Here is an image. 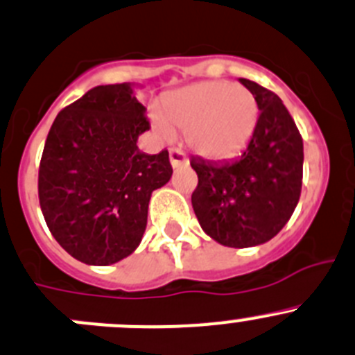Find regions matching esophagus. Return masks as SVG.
Listing matches in <instances>:
<instances>
[{
	"mask_svg": "<svg viewBox=\"0 0 355 355\" xmlns=\"http://www.w3.org/2000/svg\"><path fill=\"white\" fill-rule=\"evenodd\" d=\"M170 163H171V166H173V168L184 166V164H187V156H185L182 150L171 149L170 150Z\"/></svg>",
	"mask_w": 355,
	"mask_h": 355,
	"instance_id": "34e87169",
	"label": "esophagus"
}]
</instances>
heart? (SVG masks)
<instances>
[{"label":"heart","instance_id":"heart-1","mask_svg":"<svg viewBox=\"0 0 355 355\" xmlns=\"http://www.w3.org/2000/svg\"><path fill=\"white\" fill-rule=\"evenodd\" d=\"M154 130L171 140L175 130L208 159L239 153L258 121V102L248 88L229 81H206L168 95L150 116Z\"/></svg>","mask_w":355,"mask_h":355}]
</instances>
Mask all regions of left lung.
<instances>
[{"mask_svg":"<svg viewBox=\"0 0 355 355\" xmlns=\"http://www.w3.org/2000/svg\"><path fill=\"white\" fill-rule=\"evenodd\" d=\"M258 102L253 137L239 157H192L198 187L192 208L201 229L229 248L272 239L293 215L304 177V142L283 101L250 79L239 78Z\"/></svg>","mask_w":355,"mask_h":355,"instance_id":"left-lung-1","label":"left lung"}]
</instances>
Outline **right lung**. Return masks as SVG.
I'll list each match as a JSON object with an SVG mask.
<instances>
[{"instance_id": "right-lung-1", "label": "right lung", "mask_w": 355, "mask_h": 355, "mask_svg": "<svg viewBox=\"0 0 355 355\" xmlns=\"http://www.w3.org/2000/svg\"><path fill=\"white\" fill-rule=\"evenodd\" d=\"M135 83L101 85L58 112L44 142L37 192L46 225L76 260L112 265L139 248L150 196L171 178L168 150L137 140L149 121Z\"/></svg>"}]
</instances>
